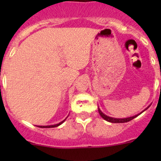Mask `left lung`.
<instances>
[{"mask_svg": "<svg viewBox=\"0 0 161 161\" xmlns=\"http://www.w3.org/2000/svg\"><path fill=\"white\" fill-rule=\"evenodd\" d=\"M150 106H149L148 108H146V109L144 110V111H142L141 113L138 114H136V115H134V116H132V117H129V118H112V117H109V116H108V115L105 114H103V112L100 111V109L99 108H98V111H99V114H100V116H101L103 119L106 120L107 121H109V122H111V123H125V122H128V121H131V120L134 119L135 118H136L137 116H139V115L141 114L142 112L145 111L146 110L148 109V108H150Z\"/></svg>", "mask_w": 161, "mask_h": 161, "instance_id": "obj_1", "label": "left lung"}]
</instances>
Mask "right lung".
I'll return each mask as SVG.
<instances>
[{
  "instance_id": "obj_1",
  "label": "right lung",
  "mask_w": 161,
  "mask_h": 161,
  "mask_svg": "<svg viewBox=\"0 0 161 161\" xmlns=\"http://www.w3.org/2000/svg\"><path fill=\"white\" fill-rule=\"evenodd\" d=\"M67 118H68V117H67ZM67 118H65V119H64V120H63V121H61V122H60V123H58V124H55V125H46V126H37V127H39V128H47H47H55V127H58V126H59V125H61V124H62V123L63 122H64V121H65V120L66 119H67Z\"/></svg>"
}]
</instances>
